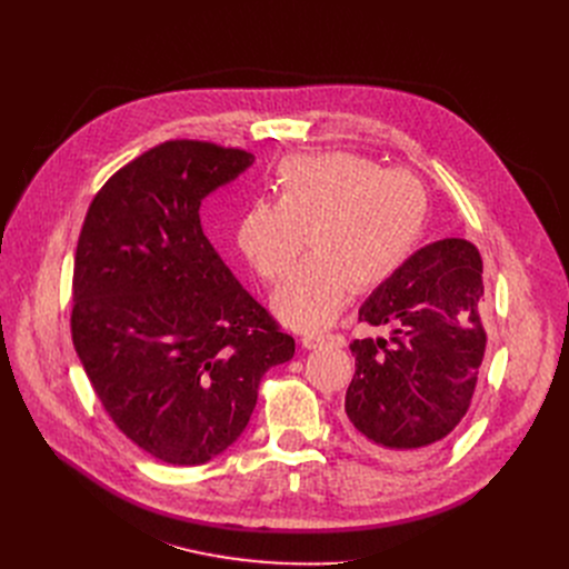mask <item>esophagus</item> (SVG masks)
I'll use <instances>...</instances> for the list:
<instances>
[{
	"instance_id": "esophagus-1",
	"label": "esophagus",
	"mask_w": 569,
	"mask_h": 569,
	"mask_svg": "<svg viewBox=\"0 0 569 569\" xmlns=\"http://www.w3.org/2000/svg\"><path fill=\"white\" fill-rule=\"evenodd\" d=\"M300 343H302V348H307V350H316V348H322V346H327V343L343 346V339H341V337H335V335H305V337L300 339Z\"/></svg>"
}]
</instances>
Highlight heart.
I'll list each match as a JSON object with an SVG mask.
<instances>
[{
    "instance_id": "1",
    "label": "heart",
    "mask_w": 569,
    "mask_h": 569,
    "mask_svg": "<svg viewBox=\"0 0 569 569\" xmlns=\"http://www.w3.org/2000/svg\"><path fill=\"white\" fill-rule=\"evenodd\" d=\"M272 200L249 202L237 219V249L264 281H279L300 256L313 258L274 292V313L295 330L316 332L343 311L352 288L392 279L412 253L427 217L425 187L406 170H380L350 152L283 159Z\"/></svg>"
}]
</instances>
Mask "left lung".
I'll return each mask as SVG.
<instances>
[{"mask_svg":"<svg viewBox=\"0 0 569 569\" xmlns=\"http://www.w3.org/2000/svg\"><path fill=\"white\" fill-rule=\"evenodd\" d=\"M482 258L461 237L417 249L360 307L390 337L350 343L346 392L350 438L376 459L412 463L431 455L470 406L487 348Z\"/></svg>","mask_w":569,"mask_h":569,"instance_id":"obj_1","label":"left lung"}]
</instances>
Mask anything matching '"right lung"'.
I'll return each instance as SVG.
<instances>
[{"label":"right lung","mask_w":569,"mask_h":569,"mask_svg":"<svg viewBox=\"0 0 569 569\" xmlns=\"http://www.w3.org/2000/svg\"><path fill=\"white\" fill-rule=\"evenodd\" d=\"M253 161L212 142L157 144L108 179L80 230L78 360L117 429L172 466L226 452L264 371L295 355L200 226L202 200Z\"/></svg>","instance_id":"1"}]
</instances>
